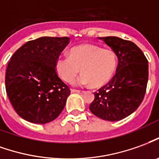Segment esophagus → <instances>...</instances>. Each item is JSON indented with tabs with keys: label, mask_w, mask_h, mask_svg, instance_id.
<instances>
[{
	"label": "esophagus",
	"mask_w": 159,
	"mask_h": 159,
	"mask_svg": "<svg viewBox=\"0 0 159 159\" xmlns=\"http://www.w3.org/2000/svg\"><path fill=\"white\" fill-rule=\"evenodd\" d=\"M84 91L78 90V89H71V93H78V94H82Z\"/></svg>",
	"instance_id": "1"
}]
</instances>
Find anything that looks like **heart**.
<instances>
[{
	"mask_svg": "<svg viewBox=\"0 0 159 159\" xmlns=\"http://www.w3.org/2000/svg\"><path fill=\"white\" fill-rule=\"evenodd\" d=\"M118 64L117 56L111 49L85 44L70 49V56L60 55L55 61L57 76L66 83H71L82 70L83 74L75 82L77 86L101 87L114 76Z\"/></svg>",
	"mask_w": 159,
	"mask_h": 159,
	"instance_id": "1",
	"label": "heart"
}]
</instances>
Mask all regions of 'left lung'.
Masks as SVG:
<instances>
[{
  "label": "left lung",
  "mask_w": 159,
  "mask_h": 159,
  "mask_svg": "<svg viewBox=\"0 0 159 159\" xmlns=\"http://www.w3.org/2000/svg\"><path fill=\"white\" fill-rule=\"evenodd\" d=\"M114 51L118 66L114 77L95 92L90 111L99 118L116 121L141 104L148 82V61L137 45L118 37L99 38Z\"/></svg>",
  "instance_id": "8db88e82"
}]
</instances>
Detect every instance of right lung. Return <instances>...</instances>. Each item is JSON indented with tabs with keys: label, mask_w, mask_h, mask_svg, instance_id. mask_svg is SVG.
Instances as JSON below:
<instances>
[{
	"label": "right lung",
	"mask_w": 159,
	"mask_h": 159,
	"mask_svg": "<svg viewBox=\"0 0 159 159\" xmlns=\"http://www.w3.org/2000/svg\"><path fill=\"white\" fill-rule=\"evenodd\" d=\"M70 42L68 37H41L26 42L7 64L6 90L14 110L36 124L52 121L70 94L58 77L55 61Z\"/></svg>",
	"instance_id": "1"
}]
</instances>
